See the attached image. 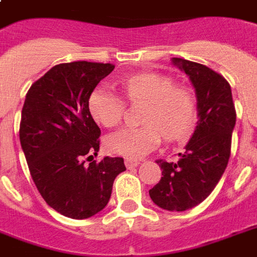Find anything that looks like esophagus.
<instances>
[{"label":"esophagus","mask_w":257,"mask_h":257,"mask_svg":"<svg viewBox=\"0 0 257 257\" xmlns=\"http://www.w3.org/2000/svg\"><path fill=\"white\" fill-rule=\"evenodd\" d=\"M139 164H140V161L139 160H133V159H126V160H125V165H126V168L128 169L136 168V167H139Z\"/></svg>","instance_id":"34e87169"}]
</instances>
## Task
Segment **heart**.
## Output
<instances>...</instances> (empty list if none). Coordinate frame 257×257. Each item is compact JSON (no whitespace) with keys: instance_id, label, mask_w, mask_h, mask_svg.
<instances>
[{"instance_id":"heart-1","label":"heart","mask_w":257,"mask_h":257,"mask_svg":"<svg viewBox=\"0 0 257 257\" xmlns=\"http://www.w3.org/2000/svg\"><path fill=\"white\" fill-rule=\"evenodd\" d=\"M125 100L131 104H147L140 128H122L108 136L105 144L113 153L139 159L167 140H181L189 135L197 114L195 93L176 86L171 77L156 73H139L118 82ZM92 117L106 128L116 126L122 118L125 105L112 90L98 86L88 101Z\"/></svg>"}]
</instances>
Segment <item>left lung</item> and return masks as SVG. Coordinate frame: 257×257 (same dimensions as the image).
Listing matches in <instances>:
<instances>
[{"mask_svg":"<svg viewBox=\"0 0 257 257\" xmlns=\"http://www.w3.org/2000/svg\"><path fill=\"white\" fill-rule=\"evenodd\" d=\"M172 62L195 88L199 121L179 161H156L163 177L149 196L163 209L183 212L207 199L221 179L231 156L236 110L231 85L221 74L184 58Z\"/></svg>","mask_w":257,"mask_h":257,"instance_id":"8db88e82","label":"left lung"}]
</instances>
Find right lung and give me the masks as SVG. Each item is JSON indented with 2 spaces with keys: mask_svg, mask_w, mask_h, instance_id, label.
<instances>
[{
  "mask_svg": "<svg viewBox=\"0 0 257 257\" xmlns=\"http://www.w3.org/2000/svg\"><path fill=\"white\" fill-rule=\"evenodd\" d=\"M112 64L74 61L53 66L26 93L20 141L30 175L46 204L70 219H88L108 204L122 157L93 159L101 131L88 101Z\"/></svg>",
  "mask_w": 257,
  "mask_h": 257,
  "instance_id": "1",
  "label": "right lung"
}]
</instances>
